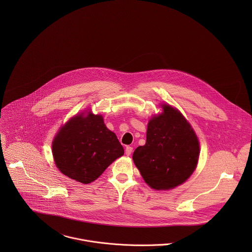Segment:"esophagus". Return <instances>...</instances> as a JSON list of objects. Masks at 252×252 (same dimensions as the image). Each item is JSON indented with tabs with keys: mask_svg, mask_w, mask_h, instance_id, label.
Returning <instances> with one entry per match:
<instances>
[{
	"mask_svg": "<svg viewBox=\"0 0 252 252\" xmlns=\"http://www.w3.org/2000/svg\"><path fill=\"white\" fill-rule=\"evenodd\" d=\"M132 151H133V147L132 146H126V148H125V153H126V155H131V153H132Z\"/></svg>",
	"mask_w": 252,
	"mask_h": 252,
	"instance_id": "esophagus-1",
	"label": "esophagus"
}]
</instances>
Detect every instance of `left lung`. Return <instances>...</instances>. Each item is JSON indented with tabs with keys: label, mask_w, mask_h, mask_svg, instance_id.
Masks as SVG:
<instances>
[{
	"label": "left lung",
	"mask_w": 252,
	"mask_h": 252,
	"mask_svg": "<svg viewBox=\"0 0 252 252\" xmlns=\"http://www.w3.org/2000/svg\"><path fill=\"white\" fill-rule=\"evenodd\" d=\"M198 139L179 110L163 106L146 132V143L139 146L133 160L144 181L153 189L174 188L194 172L199 159Z\"/></svg>",
	"instance_id": "left-lung-1"
}]
</instances>
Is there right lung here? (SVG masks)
Listing matches in <instances>:
<instances>
[{
	"label": "right lung",
	"mask_w": 252,
	"mask_h": 252,
	"mask_svg": "<svg viewBox=\"0 0 252 252\" xmlns=\"http://www.w3.org/2000/svg\"><path fill=\"white\" fill-rule=\"evenodd\" d=\"M55 164L62 174L81 183L97 180L124 154L116 135L101 115H77L57 134L52 144Z\"/></svg>",
	"instance_id": "1"
}]
</instances>
